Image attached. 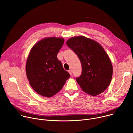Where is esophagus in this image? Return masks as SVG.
<instances>
[{
    "instance_id": "obj_1",
    "label": "esophagus",
    "mask_w": 133,
    "mask_h": 133,
    "mask_svg": "<svg viewBox=\"0 0 133 133\" xmlns=\"http://www.w3.org/2000/svg\"><path fill=\"white\" fill-rule=\"evenodd\" d=\"M68 72L69 73V74L70 75V76H71V75H72V71H71V70H69L68 71Z\"/></svg>"
}]
</instances>
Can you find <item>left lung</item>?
<instances>
[{
  "mask_svg": "<svg viewBox=\"0 0 133 133\" xmlns=\"http://www.w3.org/2000/svg\"><path fill=\"white\" fill-rule=\"evenodd\" d=\"M66 44L81 62L82 72L76 81L82 89L93 96L104 91L111 80L112 66L103 47L83 36L71 37Z\"/></svg>",
  "mask_w": 133,
  "mask_h": 133,
  "instance_id": "left-lung-1",
  "label": "left lung"
}]
</instances>
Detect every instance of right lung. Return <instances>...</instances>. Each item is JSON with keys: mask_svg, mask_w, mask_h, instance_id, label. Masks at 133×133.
Returning a JSON list of instances; mask_svg holds the SVG:
<instances>
[{"mask_svg": "<svg viewBox=\"0 0 133 133\" xmlns=\"http://www.w3.org/2000/svg\"><path fill=\"white\" fill-rule=\"evenodd\" d=\"M64 43L63 38H45L30 50L26 65L27 77L32 89L42 96L55 95L70 77L57 57Z\"/></svg>", "mask_w": 133, "mask_h": 133, "instance_id": "obj_1", "label": "right lung"}]
</instances>
